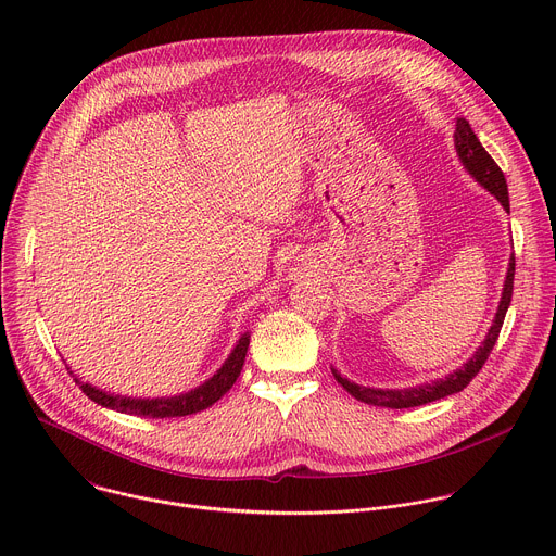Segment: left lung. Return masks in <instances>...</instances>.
I'll list each match as a JSON object with an SVG mask.
<instances>
[{
	"label": "left lung",
	"instance_id": "left-lung-1",
	"mask_svg": "<svg viewBox=\"0 0 556 556\" xmlns=\"http://www.w3.org/2000/svg\"><path fill=\"white\" fill-rule=\"evenodd\" d=\"M455 149H457V155L462 157L464 167L468 169V174L475 180H478L482 187H486L502 202V206L506 211H510L508 185H506L504 172L493 161L491 153L482 147V142L478 140V136H475V131L470 129L466 118H457V125H455ZM513 281H515V255L510 257V268H508V275H506L502 301H500V307H497V314H495V321H493V326L489 330V337H486L484 345L478 352H475V356L462 369H457V371L448 374L446 378L435 380L431 384L427 382V384L409 387V389L358 387V384L350 382L348 378H343L337 369H332L337 382L348 393H352L356 401L374 405V407H387V409L420 407V405L446 399V395L462 391L475 376L480 374V369L489 361V356H491V352H493V348H495V343L500 339V332H502V326H504V319H506V312H508V305H510V299H513Z\"/></svg>",
	"mask_w": 556,
	"mask_h": 556
}]
</instances>
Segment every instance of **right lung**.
<instances>
[{"label":"right lung","instance_id":"right-lung-1","mask_svg":"<svg viewBox=\"0 0 556 556\" xmlns=\"http://www.w3.org/2000/svg\"><path fill=\"white\" fill-rule=\"evenodd\" d=\"M249 334H244L240 339V343L235 345V350L230 352L228 361L217 369V374L213 378H208L204 384H200L198 389L182 393V395H174V399H155V401H144V399H125V395H114V393H105L88 382H81L78 378H74V382L78 384L90 401H94L101 407L121 412V414H131V416H140V418H180V416H191L198 414L202 409H208L213 403H217L222 395L232 387V382L240 376L244 361H247V350H249ZM72 374V371H70Z\"/></svg>","mask_w":556,"mask_h":556}]
</instances>
